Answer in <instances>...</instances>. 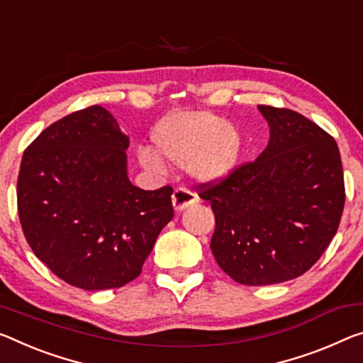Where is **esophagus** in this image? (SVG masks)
Returning <instances> with one entry per match:
<instances>
[{
	"label": "esophagus",
	"instance_id": "1",
	"mask_svg": "<svg viewBox=\"0 0 363 363\" xmlns=\"http://www.w3.org/2000/svg\"><path fill=\"white\" fill-rule=\"evenodd\" d=\"M197 200H199L197 194L189 191L187 187H177L174 194H172V206H174V210H177V211H181L184 208H187V206L194 205Z\"/></svg>",
	"mask_w": 363,
	"mask_h": 363
}]
</instances>
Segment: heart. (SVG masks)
<instances>
[{
  "instance_id": "1",
  "label": "heart",
  "mask_w": 363,
  "mask_h": 363,
  "mask_svg": "<svg viewBox=\"0 0 363 363\" xmlns=\"http://www.w3.org/2000/svg\"><path fill=\"white\" fill-rule=\"evenodd\" d=\"M158 150L177 164H189L202 181H220L238 163L240 135L231 124L208 111H181L163 121L153 132ZM148 168L161 169L160 155L148 148L139 153Z\"/></svg>"
}]
</instances>
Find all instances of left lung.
<instances>
[{"instance_id":"left-lung-1","label":"left lung","mask_w":363,"mask_h":363,"mask_svg":"<svg viewBox=\"0 0 363 363\" xmlns=\"http://www.w3.org/2000/svg\"><path fill=\"white\" fill-rule=\"evenodd\" d=\"M258 109L269 125L263 153L197 186L215 213V260L245 286L284 283L308 272L335 238L346 202L336 140L292 109Z\"/></svg>"}]
</instances>
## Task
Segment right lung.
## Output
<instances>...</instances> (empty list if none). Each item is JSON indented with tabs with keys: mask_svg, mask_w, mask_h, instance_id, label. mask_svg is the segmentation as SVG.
Segmentation results:
<instances>
[{
	"mask_svg": "<svg viewBox=\"0 0 363 363\" xmlns=\"http://www.w3.org/2000/svg\"><path fill=\"white\" fill-rule=\"evenodd\" d=\"M128 147L111 113L94 105L48 125L22 157V231L37 258L74 287L130 283L174 216L171 186H132Z\"/></svg>",
	"mask_w": 363,
	"mask_h": 363,
	"instance_id": "add662e5",
	"label": "right lung"
}]
</instances>
